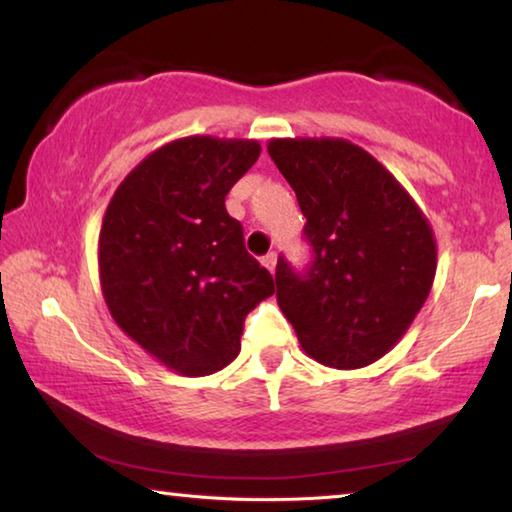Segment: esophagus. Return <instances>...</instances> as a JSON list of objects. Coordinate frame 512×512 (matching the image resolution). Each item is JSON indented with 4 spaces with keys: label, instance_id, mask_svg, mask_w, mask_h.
Instances as JSON below:
<instances>
[{
    "label": "esophagus",
    "instance_id": "1",
    "mask_svg": "<svg viewBox=\"0 0 512 512\" xmlns=\"http://www.w3.org/2000/svg\"><path fill=\"white\" fill-rule=\"evenodd\" d=\"M277 258H279L277 251H270V254L263 256V265H265L270 272H274V267H277Z\"/></svg>",
    "mask_w": 512,
    "mask_h": 512
}]
</instances>
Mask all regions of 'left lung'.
I'll list each match as a JSON object with an SVG mask.
<instances>
[{"label":"left lung","mask_w":512,"mask_h":512,"mask_svg":"<svg viewBox=\"0 0 512 512\" xmlns=\"http://www.w3.org/2000/svg\"><path fill=\"white\" fill-rule=\"evenodd\" d=\"M267 153L295 190L316 251L302 277L279 258V309L318 364H373L430 295L437 240L428 217L382 162L348 139H270Z\"/></svg>","instance_id":"obj_1"}]
</instances>
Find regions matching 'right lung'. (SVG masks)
<instances>
[{"mask_svg":"<svg viewBox=\"0 0 512 512\" xmlns=\"http://www.w3.org/2000/svg\"><path fill=\"white\" fill-rule=\"evenodd\" d=\"M258 155L256 139H174L121 180L102 217L107 309L169 371L203 377L229 366L247 313L274 295L272 274L247 254L224 206Z\"/></svg>","mask_w":512,"mask_h":512,"instance_id":"obj_1","label":"right lung"}]
</instances>
